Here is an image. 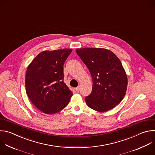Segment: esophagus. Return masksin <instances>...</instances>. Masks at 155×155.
I'll return each mask as SVG.
<instances>
[{"label":"esophagus","mask_w":155,"mask_h":155,"mask_svg":"<svg viewBox=\"0 0 155 155\" xmlns=\"http://www.w3.org/2000/svg\"><path fill=\"white\" fill-rule=\"evenodd\" d=\"M80 87H77L75 88V90L77 92H79V91H80Z\"/></svg>","instance_id":"1"}]
</instances>
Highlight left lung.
Instances as JSON below:
<instances>
[{
	"label": "left lung",
	"instance_id": "obj_1",
	"mask_svg": "<svg viewBox=\"0 0 155 155\" xmlns=\"http://www.w3.org/2000/svg\"><path fill=\"white\" fill-rule=\"evenodd\" d=\"M76 53L93 78L92 91L85 97L87 106L101 112L114 108L123 99L127 86V78L119 58L104 48H80Z\"/></svg>",
	"mask_w": 155,
	"mask_h": 155
}]
</instances>
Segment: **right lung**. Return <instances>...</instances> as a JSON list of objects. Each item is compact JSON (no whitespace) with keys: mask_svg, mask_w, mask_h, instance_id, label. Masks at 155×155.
Segmentation results:
<instances>
[{"mask_svg":"<svg viewBox=\"0 0 155 155\" xmlns=\"http://www.w3.org/2000/svg\"><path fill=\"white\" fill-rule=\"evenodd\" d=\"M71 49L44 51L28 66L26 93L32 103L46 114H54L67 106L72 92L64 81L63 65Z\"/></svg>","mask_w":155,"mask_h":155,"instance_id":"obj_1","label":"right lung"}]
</instances>
